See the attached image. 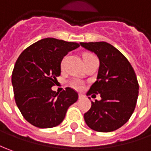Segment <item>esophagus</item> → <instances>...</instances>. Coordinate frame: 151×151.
I'll return each mask as SVG.
<instances>
[{
  "label": "esophagus",
  "mask_w": 151,
  "mask_h": 151,
  "mask_svg": "<svg viewBox=\"0 0 151 151\" xmlns=\"http://www.w3.org/2000/svg\"><path fill=\"white\" fill-rule=\"evenodd\" d=\"M83 97H84V96H83V94H81V93H80V94H79V99H82Z\"/></svg>",
  "instance_id": "esophagus-1"
}]
</instances>
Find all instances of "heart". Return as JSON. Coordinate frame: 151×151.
<instances>
[{
    "label": "heart",
    "instance_id": "heart-1",
    "mask_svg": "<svg viewBox=\"0 0 151 151\" xmlns=\"http://www.w3.org/2000/svg\"><path fill=\"white\" fill-rule=\"evenodd\" d=\"M90 55H92V54H90V53H85V54H84V55H83V60H85V59H86L87 57H89V56H90ZM64 60H65V58H64V59L62 60V65H63ZM72 86H73V87H75V88H76V89H81V88H82V84L80 81H73V82H72Z\"/></svg>",
    "mask_w": 151,
    "mask_h": 151
}]
</instances>
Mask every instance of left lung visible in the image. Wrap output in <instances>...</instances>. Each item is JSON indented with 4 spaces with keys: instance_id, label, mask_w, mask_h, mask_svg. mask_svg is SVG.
Segmentation results:
<instances>
[{
    "instance_id": "1",
    "label": "left lung",
    "mask_w": 151,
    "mask_h": 151,
    "mask_svg": "<svg viewBox=\"0 0 151 151\" xmlns=\"http://www.w3.org/2000/svg\"><path fill=\"white\" fill-rule=\"evenodd\" d=\"M81 45L99 59L97 81L86 94L99 93L101 100L91 102V108L84 114L85 121L96 132L115 131L129 120L136 108L139 93L136 73L125 56L108 42H81Z\"/></svg>"
}]
</instances>
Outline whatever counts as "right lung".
<instances>
[{
	"label": "right lung",
	"mask_w": 151,
	"mask_h": 151,
	"mask_svg": "<svg viewBox=\"0 0 151 151\" xmlns=\"http://www.w3.org/2000/svg\"><path fill=\"white\" fill-rule=\"evenodd\" d=\"M79 43L53 38L41 39L23 51L14 64L12 86L16 105L26 121L39 128L62 123L66 111L77 101L71 88L61 93L52 89L61 75V62Z\"/></svg>",
	"instance_id": "obj_1"
}]
</instances>
